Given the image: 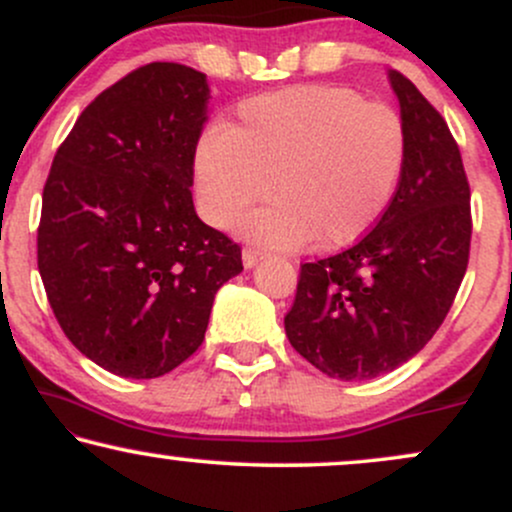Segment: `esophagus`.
I'll return each mask as SVG.
<instances>
[{"mask_svg":"<svg viewBox=\"0 0 512 512\" xmlns=\"http://www.w3.org/2000/svg\"><path fill=\"white\" fill-rule=\"evenodd\" d=\"M262 257H264L262 250H257V248H245V250H243V264H245V269L255 267V264L260 262Z\"/></svg>","mask_w":512,"mask_h":512,"instance_id":"obj_1","label":"esophagus"}]
</instances>
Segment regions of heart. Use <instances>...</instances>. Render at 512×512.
<instances>
[{"label": "heart", "mask_w": 512, "mask_h": 512, "mask_svg": "<svg viewBox=\"0 0 512 512\" xmlns=\"http://www.w3.org/2000/svg\"><path fill=\"white\" fill-rule=\"evenodd\" d=\"M407 156L390 105L342 86H293L238 108L231 127L199 139V209L216 228L238 226L264 197L272 207L245 221L252 240L276 250H337L385 214Z\"/></svg>", "instance_id": "obj_1"}]
</instances>
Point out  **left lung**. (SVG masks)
<instances>
[{
	"mask_svg": "<svg viewBox=\"0 0 512 512\" xmlns=\"http://www.w3.org/2000/svg\"><path fill=\"white\" fill-rule=\"evenodd\" d=\"M407 156L397 192L354 248L301 264L284 317L293 349L337 380H373L419 354L448 315L469 262L472 214L448 125L407 76L387 72Z\"/></svg>",
	"mask_w": 512,
	"mask_h": 512,
	"instance_id": "obj_1",
	"label": "left lung"
}]
</instances>
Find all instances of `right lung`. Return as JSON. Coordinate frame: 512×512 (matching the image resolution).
Instances as JSON below:
<instances>
[{"label": "right lung", "mask_w": 512, "mask_h": 512, "mask_svg": "<svg viewBox=\"0 0 512 512\" xmlns=\"http://www.w3.org/2000/svg\"><path fill=\"white\" fill-rule=\"evenodd\" d=\"M209 84L151 62L105 88L57 149L38 269L62 332L93 363L146 380L204 342L240 245L197 216L192 175Z\"/></svg>", "instance_id": "obj_1"}]
</instances>
